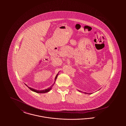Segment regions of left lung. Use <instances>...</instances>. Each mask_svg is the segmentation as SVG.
<instances>
[{
    "mask_svg": "<svg viewBox=\"0 0 126 126\" xmlns=\"http://www.w3.org/2000/svg\"><path fill=\"white\" fill-rule=\"evenodd\" d=\"M85 94H87V93H85Z\"/></svg>",
    "mask_w": 126,
    "mask_h": 126,
    "instance_id": "obj_1",
    "label": "left lung"
}]
</instances>
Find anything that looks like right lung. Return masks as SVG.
I'll return each mask as SVG.
<instances>
[{
	"label": "right lung",
	"mask_w": 126,
	"mask_h": 126,
	"mask_svg": "<svg viewBox=\"0 0 126 126\" xmlns=\"http://www.w3.org/2000/svg\"><path fill=\"white\" fill-rule=\"evenodd\" d=\"M58 74H57V76H56V77H55V80H56V79L57 78V77H58ZM54 83H55V82H54ZM53 84L50 87V88H48V89H45V90H42V91H41V90H40V91H38V90H35V89H32V88H31V87H29V88L30 89H31V90H32V91H33V92H36V93H47V92H49L50 90H51V88H52V87L53 86Z\"/></svg>",
	"instance_id": "add662e5"
}]
</instances>
